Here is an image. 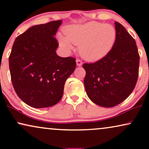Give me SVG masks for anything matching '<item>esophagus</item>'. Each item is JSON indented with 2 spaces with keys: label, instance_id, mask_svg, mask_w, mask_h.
Returning a JSON list of instances; mask_svg holds the SVG:
<instances>
[{
  "label": "esophagus",
  "instance_id": "34e87169",
  "mask_svg": "<svg viewBox=\"0 0 149 149\" xmlns=\"http://www.w3.org/2000/svg\"><path fill=\"white\" fill-rule=\"evenodd\" d=\"M76 63H77V66H81L82 64H83V62H81L79 59H77L76 60Z\"/></svg>",
  "mask_w": 149,
  "mask_h": 149
}]
</instances>
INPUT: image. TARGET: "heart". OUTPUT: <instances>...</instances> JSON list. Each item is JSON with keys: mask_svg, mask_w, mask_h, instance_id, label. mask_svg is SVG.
<instances>
[{"mask_svg": "<svg viewBox=\"0 0 149 149\" xmlns=\"http://www.w3.org/2000/svg\"><path fill=\"white\" fill-rule=\"evenodd\" d=\"M65 38L59 37L61 46L72 49V44L79 46V53L90 62L100 60L107 55L114 46L117 32L112 25L97 22L70 25L63 28Z\"/></svg>", "mask_w": 149, "mask_h": 149, "instance_id": "heart-1", "label": "heart"}]
</instances>
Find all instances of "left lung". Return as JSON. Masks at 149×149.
Segmentation results:
<instances>
[{
	"instance_id": "left-lung-1",
	"label": "left lung",
	"mask_w": 149,
	"mask_h": 149,
	"mask_svg": "<svg viewBox=\"0 0 149 149\" xmlns=\"http://www.w3.org/2000/svg\"><path fill=\"white\" fill-rule=\"evenodd\" d=\"M113 48L104 58L85 63L84 85L89 98L104 107L119 105L133 91L139 77V54L136 42L121 24Z\"/></svg>"
}]
</instances>
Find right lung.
I'll return each mask as SVG.
<instances>
[{"label": "right lung", "mask_w": 149, "mask_h": 149, "mask_svg": "<svg viewBox=\"0 0 149 149\" xmlns=\"http://www.w3.org/2000/svg\"><path fill=\"white\" fill-rule=\"evenodd\" d=\"M62 20L30 27L16 37L10 56L12 83L17 95L35 108L53 106L63 96L66 79L76 68L75 58L56 53L55 34Z\"/></svg>", "instance_id": "right-lung-1"}]
</instances>
